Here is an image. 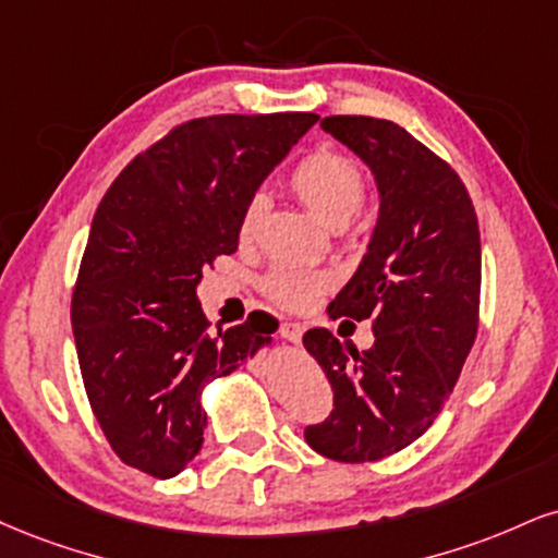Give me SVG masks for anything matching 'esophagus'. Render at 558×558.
I'll use <instances>...</instances> for the list:
<instances>
[{"instance_id": "esophagus-1", "label": "esophagus", "mask_w": 558, "mask_h": 558, "mask_svg": "<svg viewBox=\"0 0 558 558\" xmlns=\"http://www.w3.org/2000/svg\"><path fill=\"white\" fill-rule=\"evenodd\" d=\"M280 338L288 340V343H301V338H304V325L301 322H280Z\"/></svg>"}]
</instances>
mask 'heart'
Wrapping results in <instances>:
<instances>
[{
	"label": "heart",
	"mask_w": 558,
	"mask_h": 558,
	"mask_svg": "<svg viewBox=\"0 0 558 558\" xmlns=\"http://www.w3.org/2000/svg\"><path fill=\"white\" fill-rule=\"evenodd\" d=\"M288 184H291L293 194L304 203L306 210L330 228L345 226L364 203L366 194L364 169L351 156L338 150H317L306 156L291 171ZM265 210L267 197L262 192L246 199L239 220L241 241H250L257 233ZM330 286L332 278L327 272H304L291 270V267H272L262 280V291L275 304L291 308V312H304Z\"/></svg>",
	"instance_id": "obj_1"
}]
</instances>
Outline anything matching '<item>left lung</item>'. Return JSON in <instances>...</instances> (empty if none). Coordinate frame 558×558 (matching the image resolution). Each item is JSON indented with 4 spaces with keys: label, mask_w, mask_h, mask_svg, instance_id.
I'll list each match as a JSON object with an SVG mask.
<instances>
[{
    "label": "left lung",
    "mask_w": 558,
    "mask_h": 558,
    "mask_svg": "<svg viewBox=\"0 0 558 558\" xmlns=\"http://www.w3.org/2000/svg\"><path fill=\"white\" fill-rule=\"evenodd\" d=\"M322 130L377 179L368 252L330 304L332 319L372 322L374 345L359 353L325 327L304 335L335 395L304 436L330 460L372 462L418 439L458 385L478 332V218L452 166L395 122L325 117Z\"/></svg>",
    "instance_id": "obj_1"
}]
</instances>
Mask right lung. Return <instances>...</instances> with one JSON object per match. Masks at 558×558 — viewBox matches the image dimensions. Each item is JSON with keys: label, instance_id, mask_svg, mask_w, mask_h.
Segmentation results:
<instances>
[{"label": "right lung", "instance_id": "right-lung-1", "mask_svg": "<svg viewBox=\"0 0 558 558\" xmlns=\"http://www.w3.org/2000/svg\"><path fill=\"white\" fill-rule=\"evenodd\" d=\"M317 113L190 119L134 156L100 199L72 296L83 385L124 465L171 478L203 447V387L270 343L244 325L213 332L205 267L239 250V220Z\"/></svg>", "mask_w": 558, "mask_h": 558}]
</instances>
